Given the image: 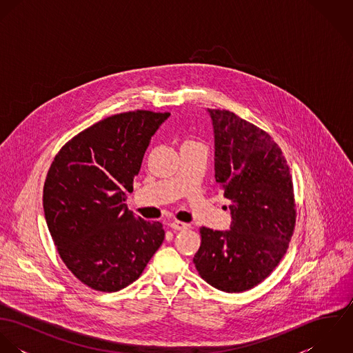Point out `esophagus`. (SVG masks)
<instances>
[{"mask_svg": "<svg viewBox=\"0 0 353 353\" xmlns=\"http://www.w3.org/2000/svg\"><path fill=\"white\" fill-rule=\"evenodd\" d=\"M170 225H171V228L175 230V231H185V230H189V228H190L189 224L182 223V221H172Z\"/></svg>", "mask_w": 353, "mask_h": 353, "instance_id": "34e87169", "label": "esophagus"}]
</instances>
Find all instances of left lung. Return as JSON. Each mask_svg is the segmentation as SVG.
<instances>
[{
	"instance_id": "obj_1",
	"label": "left lung",
	"mask_w": 353,
	"mask_h": 353,
	"mask_svg": "<svg viewBox=\"0 0 353 353\" xmlns=\"http://www.w3.org/2000/svg\"><path fill=\"white\" fill-rule=\"evenodd\" d=\"M214 137V178L231 201L227 231L202 227L193 262L224 292L258 285L279 265L295 227L291 170L272 137L227 110H206Z\"/></svg>"
}]
</instances>
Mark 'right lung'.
I'll return each mask as SVG.
<instances>
[{"label":"right lung","instance_id":"add662e5","mask_svg":"<svg viewBox=\"0 0 353 353\" xmlns=\"http://www.w3.org/2000/svg\"><path fill=\"white\" fill-rule=\"evenodd\" d=\"M170 117L145 110L111 115L68 141L51 163L43 209L68 269L101 292L136 281L164 241L159 221L125 205L152 136Z\"/></svg>","mask_w":353,"mask_h":353}]
</instances>
